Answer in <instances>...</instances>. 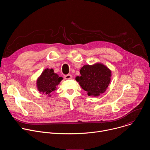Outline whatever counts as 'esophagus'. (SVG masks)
<instances>
[{"instance_id":"obj_1","label":"esophagus","mask_w":150,"mask_h":150,"mask_svg":"<svg viewBox=\"0 0 150 150\" xmlns=\"http://www.w3.org/2000/svg\"><path fill=\"white\" fill-rule=\"evenodd\" d=\"M64 78H65V79H70L72 78V75H70V74H68V75H66L64 76Z\"/></svg>"}]
</instances>
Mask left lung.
Segmentation results:
<instances>
[{"mask_svg":"<svg viewBox=\"0 0 150 150\" xmlns=\"http://www.w3.org/2000/svg\"><path fill=\"white\" fill-rule=\"evenodd\" d=\"M79 72L81 76L75 79L89 96L97 97L104 93L111 81V70L100 62L83 65Z\"/></svg>","mask_w":150,"mask_h":150,"instance_id":"obj_1","label":"left lung"}]
</instances>
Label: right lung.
I'll use <instances>...</instances> for the list:
<instances>
[{
  "label": "right lung",
  "mask_w": 150,
  "mask_h": 150,
  "mask_svg": "<svg viewBox=\"0 0 150 150\" xmlns=\"http://www.w3.org/2000/svg\"><path fill=\"white\" fill-rule=\"evenodd\" d=\"M63 78L54 72L53 69H45L38 77L36 86L38 91L47 97H51L52 93L56 90L57 86Z\"/></svg>",
  "instance_id": "add662e5"
}]
</instances>
